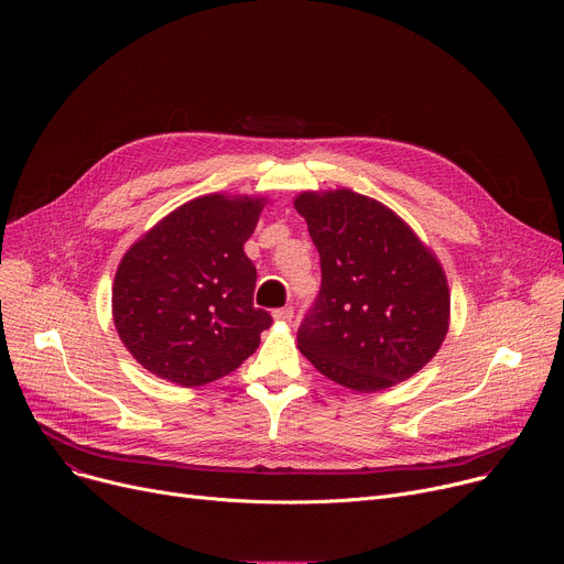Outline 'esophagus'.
I'll return each instance as SVG.
<instances>
[{
  "label": "esophagus",
  "mask_w": 564,
  "mask_h": 564,
  "mask_svg": "<svg viewBox=\"0 0 564 564\" xmlns=\"http://www.w3.org/2000/svg\"><path fill=\"white\" fill-rule=\"evenodd\" d=\"M272 316H274L276 321H292L294 310H292V307H279V310L272 312Z\"/></svg>",
  "instance_id": "esophagus-1"
}]
</instances>
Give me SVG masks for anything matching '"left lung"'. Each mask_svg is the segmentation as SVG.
Masks as SVG:
<instances>
[{
  "label": "left lung",
  "instance_id": "obj_1",
  "mask_svg": "<svg viewBox=\"0 0 564 564\" xmlns=\"http://www.w3.org/2000/svg\"><path fill=\"white\" fill-rule=\"evenodd\" d=\"M321 259V290L296 341L328 379L357 392L406 381L440 350L446 274L392 209L352 189L294 198Z\"/></svg>",
  "mask_w": 564,
  "mask_h": 564
}]
</instances>
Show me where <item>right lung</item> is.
Returning <instances> with one entry per match:
<instances>
[{
  "instance_id": "obj_1",
  "label": "right lung",
  "mask_w": 564,
  "mask_h": 564,
  "mask_svg": "<svg viewBox=\"0 0 564 564\" xmlns=\"http://www.w3.org/2000/svg\"><path fill=\"white\" fill-rule=\"evenodd\" d=\"M265 198L209 194L155 223L122 257L113 324L131 357L178 386L216 381L261 344L272 316L254 307L243 246Z\"/></svg>"
}]
</instances>
